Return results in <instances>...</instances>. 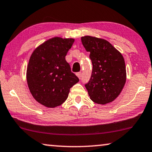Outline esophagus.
<instances>
[{
  "mask_svg": "<svg viewBox=\"0 0 152 152\" xmlns=\"http://www.w3.org/2000/svg\"><path fill=\"white\" fill-rule=\"evenodd\" d=\"M76 76H78V78H81V76H82V74H81V72H78V73H76Z\"/></svg>",
  "mask_w": 152,
  "mask_h": 152,
  "instance_id": "1",
  "label": "esophagus"
}]
</instances>
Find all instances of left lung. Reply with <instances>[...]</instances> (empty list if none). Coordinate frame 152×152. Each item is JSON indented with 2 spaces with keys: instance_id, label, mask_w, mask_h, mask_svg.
Segmentation results:
<instances>
[{
  "instance_id": "8db88e82",
  "label": "left lung",
  "mask_w": 152,
  "mask_h": 152,
  "mask_svg": "<svg viewBox=\"0 0 152 152\" xmlns=\"http://www.w3.org/2000/svg\"><path fill=\"white\" fill-rule=\"evenodd\" d=\"M83 45L90 53L93 69L90 80L85 84L90 99L104 104L118 96L126 82L125 60L107 40L85 36L81 37Z\"/></svg>"
}]
</instances>
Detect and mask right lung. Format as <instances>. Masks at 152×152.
<instances>
[{
  "mask_svg": "<svg viewBox=\"0 0 152 152\" xmlns=\"http://www.w3.org/2000/svg\"><path fill=\"white\" fill-rule=\"evenodd\" d=\"M74 38H50L36 48L27 68V82L36 101L54 108L67 100L71 87L79 79L66 61Z\"/></svg>",
  "mask_w": 152,
  "mask_h": 152,
  "instance_id": "add662e5",
  "label": "right lung"
}]
</instances>
